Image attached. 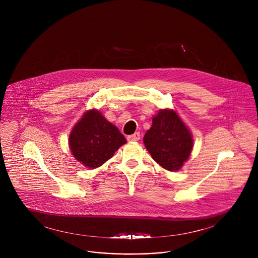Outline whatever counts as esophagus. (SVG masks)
<instances>
[{"label":"esophagus","mask_w":258,"mask_h":258,"mask_svg":"<svg viewBox=\"0 0 258 258\" xmlns=\"http://www.w3.org/2000/svg\"><path fill=\"white\" fill-rule=\"evenodd\" d=\"M127 140L130 142H134V141H139L140 140V133H135L134 135H131L127 137Z\"/></svg>","instance_id":"1"}]
</instances>
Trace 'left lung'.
Masks as SVG:
<instances>
[{
  "label": "left lung",
  "mask_w": 258,
  "mask_h": 258,
  "mask_svg": "<svg viewBox=\"0 0 258 258\" xmlns=\"http://www.w3.org/2000/svg\"><path fill=\"white\" fill-rule=\"evenodd\" d=\"M143 141L152 158L169 171L181 168L194 146L192 133L172 109L159 110Z\"/></svg>",
  "instance_id": "left-lung-1"
}]
</instances>
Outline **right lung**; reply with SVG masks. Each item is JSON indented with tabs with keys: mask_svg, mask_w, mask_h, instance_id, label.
Instances as JSON below:
<instances>
[{
	"mask_svg": "<svg viewBox=\"0 0 258 258\" xmlns=\"http://www.w3.org/2000/svg\"><path fill=\"white\" fill-rule=\"evenodd\" d=\"M69 149L79 162L89 168H97L111 158L125 138L97 109H90L72 127Z\"/></svg>",
	"mask_w": 258,
	"mask_h": 258,
	"instance_id": "right-lung-1",
	"label": "right lung"
}]
</instances>
